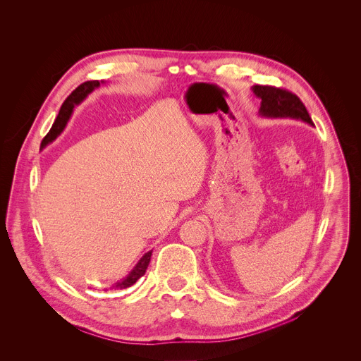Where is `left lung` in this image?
<instances>
[{
    "mask_svg": "<svg viewBox=\"0 0 361 361\" xmlns=\"http://www.w3.org/2000/svg\"><path fill=\"white\" fill-rule=\"evenodd\" d=\"M252 93L261 100L259 116L267 118H296L313 126L312 118L300 99L283 89L255 85Z\"/></svg>",
    "mask_w": 361,
    "mask_h": 361,
    "instance_id": "obj_1",
    "label": "left lung"
}]
</instances>
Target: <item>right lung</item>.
<instances>
[{
	"instance_id": "1",
	"label": "right lung",
	"mask_w": 361,
	"mask_h": 361,
	"mask_svg": "<svg viewBox=\"0 0 361 361\" xmlns=\"http://www.w3.org/2000/svg\"><path fill=\"white\" fill-rule=\"evenodd\" d=\"M106 82L103 80H92V82H85L83 85H80L76 90L72 92V94H69V97L63 102L61 110H59V114L55 120V123L52 125L49 133L45 136V139L42 140L41 143V150H44L48 145L54 143L59 136L61 133L65 130L66 125H68V120L73 111V107L78 106L79 103H82L89 93H92L94 89H97L100 85H104ZM152 252L153 251H149L146 252L140 259L139 262L135 265V268L123 278L120 279L118 282L113 283L110 288H104L103 290H118V289H126V288H130L132 285H135L145 274H146V269L150 264V258H152Z\"/></svg>"
}]
</instances>
